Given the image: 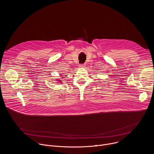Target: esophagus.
Returning <instances> with one entry per match:
<instances>
[{
    "mask_svg": "<svg viewBox=\"0 0 154 154\" xmlns=\"http://www.w3.org/2000/svg\"><path fill=\"white\" fill-rule=\"evenodd\" d=\"M85 64H80V65H79V67L80 68H83V67H85Z\"/></svg>",
    "mask_w": 154,
    "mask_h": 154,
    "instance_id": "esophagus-1",
    "label": "esophagus"
}]
</instances>
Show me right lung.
Here are the masks:
<instances>
[{
	"label": "right lung",
	"instance_id": "1",
	"mask_svg": "<svg viewBox=\"0 0 154 154\" xmlns=\"http://www.w3.org/2000/svg\"><path fill=\"white\" fill-rule=\"evenodd\" d=\"M58 81H59V82H60V83H62V82H61V80H58ZM59 82H58V83H59Z\"/></svg>",
	"mask_w": 154,
	"mask_h": 154
}]
</instances>
